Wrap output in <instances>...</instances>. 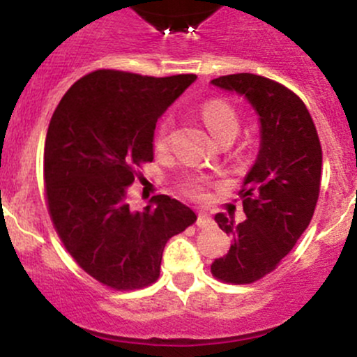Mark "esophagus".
Masks as SVG:
<instances>
[{"mask_svg":"<svg viewBox=\"0 0 357 357\" xmlns=\"http://www.w3.org/2000/svg\"><path fill=\"white\" fill-rule=\"evenodd\" d=\"M212 225V218L205 212H199V218H197V226L199 228H207V226Z\"/></svg>","mask_w":357,"mask_h":357,"instance_id":"obj_1","label":"esophagus"}]
</instances>
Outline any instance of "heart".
<instances>
[{
    "mask_svg": "<svg viewBox=\"0 0 357 357\" xmlns=\"http://www.w3.org/2000/svg\"><path fill=\"white\" fill-rule=\"evenodd\" d=\"M202 119H204L205 126L211 131L218 142L226 138H235L236 131H238V115L233 110L229 103L222 102V100H208L202 105ZM169 136H171V119H165L158 124L155 131V138H153V145L155 149L162 150L167 146ZM205 179L204 178H192L185 183V190L190 195L200 197L204 192Z\"/></svg>",
    "mask_w": 357,
    "mask_h": 357,
    "instance_id": "b5f03b06",
    "label": "heart"
}]
</instances>
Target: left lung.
<instances>
[{"instance_id":"obj_1","label":"left lung","mask_w":357,"mask_h":357,"mask_svg":"<svg viewBox=\"0 0 357 357\" xmlns=\"http://www.w3.org/2000/svg\"><path fill=\"white\" fill-rule=\"evenodd\" d=\"M211 82L243 96L261 124L257 158L238 193L247 219L236 225L222 212L215 214L233 243L211 271L222 282L243 285L271 273L311 222L321 183V145L304 102L285 86L255 74Z\"/></svg>"}]
</instances>
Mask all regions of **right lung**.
<instances>
[{"label":"right lung","instance_id":"obj_1","mask_svg":"<svg viewBox=\"0 0 357 357\" xmlns=\"http://www.w3.org/2000/svg\"><path fill=\"white\" fill-rule=\"evenodd\" d=\"M195 79L95 70L70 86L50 121V215L74 261L110 289L155 282L167 240L197 221L192 208L167 195L153 197L143 211L126 202L136 169L153 160L157 119Z\"/></svg>","mask_w":357,"mask_h":357}]
</instances>
